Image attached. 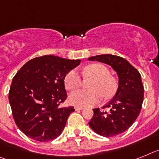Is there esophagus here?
<instances>
[{
	"mask_svg": "<svg viewBox=\"0 0 159 159\" xmlns=\"http://www.w3.org/2000/svg\"><path fill=\"white\" fill-rule=\"evenodd\" d=\"M74 109H75V110H83L84 108L82 107V106H75Z\"/></svg>",
	"mask_w": 159,
	"mask_h": 159,
	"instance_id": "obj_1",
	"label": "esophagus"
}]
</instances>
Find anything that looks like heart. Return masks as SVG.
Here are the masks:
<instances>
[{
  "label": "heart",
  "instance_id": "1",
  "mask_svg": "<svg viewBox=\"0 0 159 159\" xmlns=\"http://www.w3.org/2000/svg\"><path fill=\"white\" fill-rule=\"evenodd\" d=\"M83 75L94 78L89 85L90 90H78L69 97L70 102L77 106H93L100 102L102 96L109 99L114 95L117 83L110 76V70L102 64L94 63L84 69ZM64 85L67 90L73 91L81 85V78L78 71L70 70L64 78Z\"/></svg>",
  "mask_w": 159,
  "mask_h": 159
}]
</instances>
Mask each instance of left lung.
<instances>
[{"label":"left lung","mask_w":159,"mask_h":159,"mask_svg":"<svg viewBox=\"0 0 159 159\" xmlns=\"http://www.w3.org/2000/svg\"><path fill=\"white\" fill-rule=\"evenodd\" d=\"M110 66L118 76V88L114 98L102 109L109 112L93 109V116L89 125L103 137H114L125 132L137 119L142 109L144 88L141 74L128 61L112 54L98 55L89 57Z\"/></svg>","instance_id":"8db88e82"}]
</instances>
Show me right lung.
Returning a JSON list of instances; mask_svg holds the SVG:
<instances>
[{"instance_id": "right-lung-1", "label": "right lung", "mask_w": 159, "mask_h": 159, "mask_svg": "<svg viewBox=\"0 0 159 159\" xmlns=\"http://www.w3.org/2000/svg\"><path fill=\"white\" fill-rule=\"evenodd\" d=\"M80 62L45 55L29 61L16 73L9 101L15 123L26 136L44 143L61 134L74 111V106L60 107L67 98L64 78Z\"/></svg>"}]
</instances>
